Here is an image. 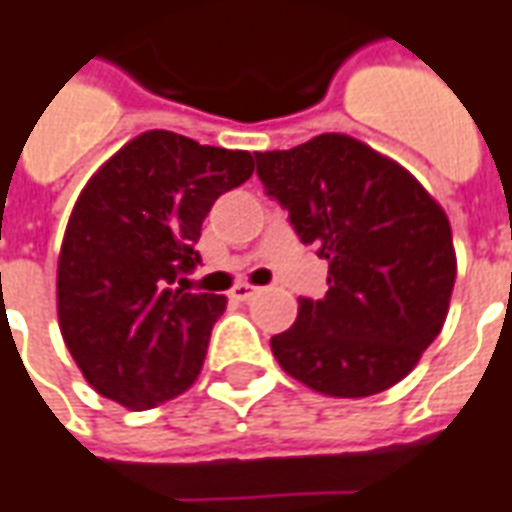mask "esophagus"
I'll return each instance as SVG.
<instances>
[{
	"instance_id": "esophagus-1",
	"label": "esophagus",
	"mask_w": 512,
	"mask_h": 512,
	"mask_svg": "<svg viewBox=\"0 0 512 512\" xmlns=\"http://www.w3.org/2000/svg\"><path fill=\"white\" fill-rule=\"evenodd\" d=\"M253 295H259V287H253V284H236L231 290V298H236V301H250Z\"/></svg>"
}]
</instances>
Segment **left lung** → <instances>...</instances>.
<instances>
[{
    "label": "left lung",
    "instance_id": "left-lung-1",
    "mask_svg": "<svg viewBox=\"0 0 512 512\" xmlns=\"http://www.w3.org/2000/svg\"><path fill=\"white\" fill-rule=\"evenodd\" d=\"M256 175L329 262V292L298 298L292 329L270 340L278 365L334 398L401 382L449 312V217L407 169L343 133L256 153Z\"/></svg>",
    "mask_w": 512,
    "mask_h": 512
}]
</instances>
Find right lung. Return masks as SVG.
Here are the masks:
<instances>
[{
  "mask_svg": "<svg viewBox=\"0 0 512 512\" xmlns=\"http://www.w3.org/2000/svg\"><path fill=\"white\" fill-rule=\"evenodd\" d=\"M250 175L248 150L147 130L86 183L58 256V320L100 396L150 410L195 384L225 298L178 284L214 200Z\"/></svg>",
  "mask_w": 512,
  "mask_h": 512,
  "instance_id": "1",
  "label": "right lung"
}]
</instances>
